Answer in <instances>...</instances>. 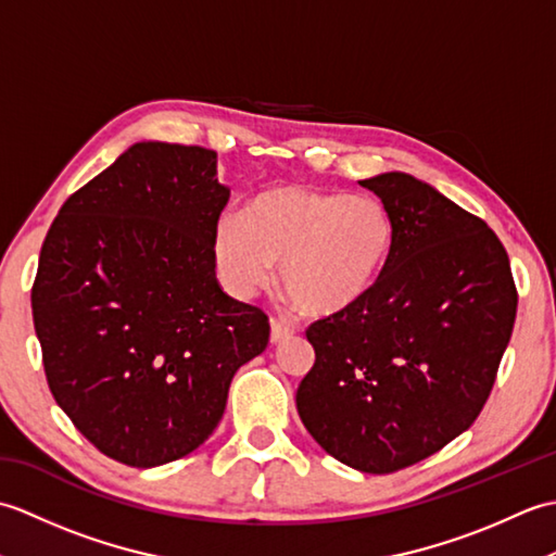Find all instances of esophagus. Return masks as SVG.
I'll use <instances>...</instances> for the list:
<instances>
[{
	"mask_svg": "<svg viewBox=\"0 0 556 556\" xmlns=\"http://www.w3.org/2000/svg\"><path fill=\"white\" fill-rule=\"evenodd\" d=\"M291 334H293V327H289L287 323L275 320V317H271V320H269V341H271V344H279V341L289 339Z\"/></svg>",
	"mask_w": 556,
	"mask_h": 556,
	"instance_id": "1",
	"label": "esophagus"
}]
</instances>
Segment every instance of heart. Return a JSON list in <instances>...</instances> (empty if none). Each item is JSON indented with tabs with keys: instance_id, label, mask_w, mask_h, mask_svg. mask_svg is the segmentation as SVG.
<instances>
[{
	"instance_id": "1",
	"label": "heart",
	"mask_w": 556,
	"mask_h": 556,
	"mask_svg": "<svg viewBox=\"0 0 556 556\" xmlns=\"http://www.w3.org/2000/svg\"><path fill=\"white\" fill-rule=\"evenodd\" d=\"M394 222L375 195L323 193L285 184L253 198L248 215L217 224L219 277L236 296L279 287L303 313L329 317L372 289L392 253Z\"/></svg>"
}]
</instances>
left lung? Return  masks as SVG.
<instances>
[{
	"label": "left lung",
	"instance_id": "obj_1",
	"mask_svg": "<svg viewBox=\"0 0 556 556\" xmlns=\"http://www.w3.org/2000/svg\"><path fill=\"white\" fill-rule=\"evenodd\" d=\"M394 222L382 275L353 308L305 329V430L363 473H394L466 432L492 392L518 293L485 222L404 172L361 181Z\"/></svg>",
	"mask_w": 556,
	"mask_h": 556
}]
</instances>
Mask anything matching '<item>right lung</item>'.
<instances>
[{
  "instance_id": "1",
  "label": "right lung",
  "mask_w": 556,
  "mask_h": 556,
  "mask_svg": "<svg viewBox=\"0 0 556 556\" xmlns=\"http://www.w3.org/2000/svg\"><path fill=\"white\" fill-rule=\"evenodd\" d=\"M217 152L136 143L59 210L30 303L54 401L104 456L152 468L191 454L229 384L269 341L222 291Z\"/></svg>"
}]
</instances>
